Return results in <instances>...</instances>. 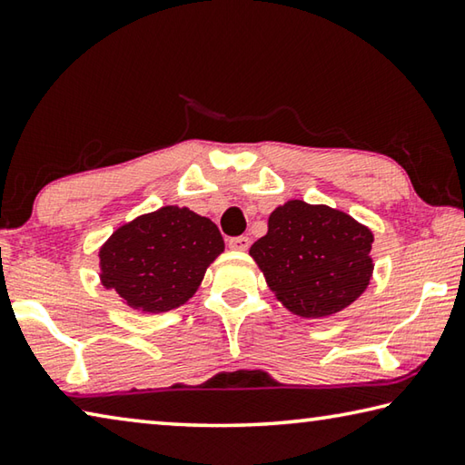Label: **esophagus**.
Instances as JSON below:
<instances>
[{"label": "esophagus", "mask_w": 465, "mask_h": 465, "mask_svg": "<svg viewBox=\"0 0 465 465\" xmlns=\"http://www.w3.org/2000/svg\"><path fill=\"white\" fill-rule=\"evenodd\" d=\"M251 245V241L247 237H234V239H228V247L232 251H247Z\"/></svg>", "instance_id": "esophagus-1"}]
</instances>
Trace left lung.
I'll return each instance as SVG.
<instances>
[{
  "label": "left lung",
  "instance_id": "left-lung-1",
  "mask_svg": "<svg viewBox=\"0 0 465 465\" xmlns=\"http://www.w3.org/2000/svg\"><path fill=\"white\" fill-rule=\"evenodd\" d=\"M373 232L347 212L288 200L249 255L288 312L327 319L351 306L373 275Z\"/></svg>",
  "mask_w": 465,
  "mask_h": 465
}]
</instances>
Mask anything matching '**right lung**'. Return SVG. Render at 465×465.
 <instances>
[{
	"label": "right lung",
	"instance_id": "right-lung-1",
	"mask_svg": "<svg viewBox=\"0 0 465 465\" xmlns=\"http://www.w3.org/2000/svg\"><path fill=\"white\" fill-rule=\"evenodd\" d=\"M224 251L218 226L185 206H163L114 231L100 247V282L143 314L185 304Z\"/></svg>",
	"mask_w": 465,
	"mask_h": 465
}]
</instances>
